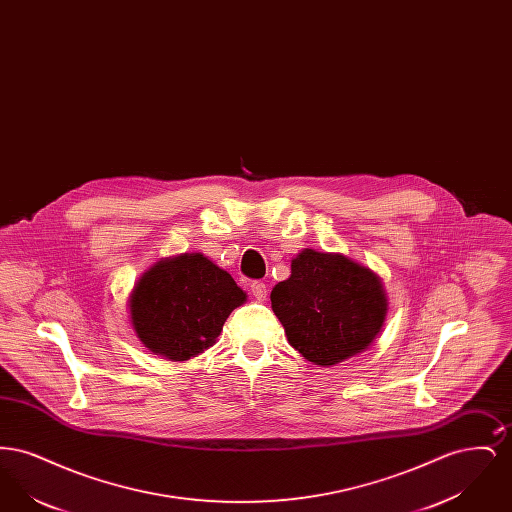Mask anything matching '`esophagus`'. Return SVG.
Wrapping results in <instances>:
<instances>
[{
	"instance_id": "obj_1",
	"label": "esophagus",
	"mask_w": 512,
	"mask_h": 512,
	"mask_svg": "<svg viewBox=\"0 0 512 512\" xmlns=\"http://www.w3.org/2000/svg\"><path fill=\"white\" fill-rule=\"evenodd\" d=\"M251 293L257 301H265L267 299V284L265 282H253L251 284Z\"/></svg>"
}]
</instances>
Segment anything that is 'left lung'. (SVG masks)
<instances>
[{
    "label": "left lung",
    "instance_id": "left-lung-1",
    "mask_svg": "<svg viewBox=\"0 0 512 512\" xmlns=\"http://www.w3.org/2000/svg\"><path fill=\"white\" fill-rule=\"evenodd\" d=\"M270 301L290 345L318 366L365 351L388 313L384 286L370 268L315 249L293 259L290 278L272 288Z\"/></svg>",
    "mask_w": 512,
    "mask_h": 512
}]
</instances>
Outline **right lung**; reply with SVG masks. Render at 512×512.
<instances>
[{"label":"right lung","instance_id":"obj_1","mask_svg":"<svg viewBox=\"0 0 512 512\" xmlns=\"http://www.w3.org/2000/svg\"><path fill=\"white\" fill-rule=\"evenodd\" d=\"M245 297L226 270L201 253H184L144 272L128 305L132 326L149 351L188 361L217 341Z\"/></svg>","mask_w":512,"mask_h":512}]
</instances>
